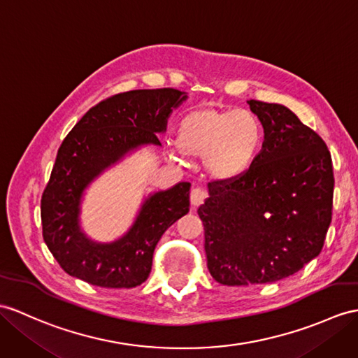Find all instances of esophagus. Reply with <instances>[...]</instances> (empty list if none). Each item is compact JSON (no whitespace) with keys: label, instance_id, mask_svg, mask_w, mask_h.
Masks as SVG:
<instances>
[{"label":"esophagus","instance_id":"esophagus-1","mask_svg":"<svg viewBox=\"0 0 358 358\" xmlns=\"http://www.w3.org/2000/svg\"><path fill=\"white\" fill-rule=\"evenodd\" d=\"M189 199H191V203H193L194 206L202 205L203 200L206 199V191L200 187H194L193 189H191Z\"/></svg>","mask_w":358,"mask_h":358}]
</instances>
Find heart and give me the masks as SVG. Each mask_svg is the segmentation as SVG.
Masks as SVG:
<instances>
[{
    "label": "heart",
    "instance_id": "obj_1",
    "mask_svg": "<svg viewBox=\"0 0 358 358\" xmlns=\"http://www.w3.org/2000/svg\"><path fill=\"white\" fill-rule=\"evenodd\" d=\"M264 129L254 112L200 108L187 112L178 126V144L188 155H205L208 170L217 178L246 171L259 153ZM171 156H179L176 150Z\"/></svg>",
    "mask_w": 358,
    "mask_h": 358
}]
</instances>
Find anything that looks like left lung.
I'll return each instance as SVG.
<instances>
[{
  "mask_svg": "<svg viewBox=\"0 0 358 358\" xmlns=\"http://www.w3.org/2000/svg\"><path fill=\"white\" fill-rule=\"evenodd\" d=\"M264 127L263 150L235 178L209 184L203 222L209 273L223 285L290 276L324 248L333 217L331 153L282 104L249 100Z\"/></svg>",
  "mask_w": 358,
  "mask_h": 358,
  "instance_id": "obj_1",
  "label": "left lung"
}]
</instances>
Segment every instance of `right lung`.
Masks as SVG:
<instances>
[{"label":"right lung","instance_id":"obj_1","mask_svg":"<svg viewBox=\"0 0 358 358\" xmlns=\"http://www.w3.org/2000/svg\"><path fill=\"white\" fill-rule=\"evenodd\" d=\"M187 95L173 88L110 95L85 113L60 144L41 199L42 235L68 275L108 289L143 284L162 234L189 211V184L152 196L132 229L112 245H95L78 231V203L90 182L141 144H161L173 108Z\"/></svg>","mask_w":358,"mask_h":358}]
</instances>
